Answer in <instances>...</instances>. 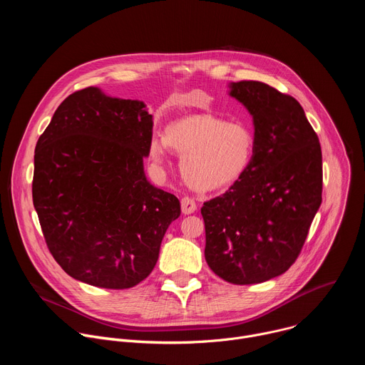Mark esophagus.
<instances>
[{"mask_svg":"<svg viewBox=\"0 0 365 365\" xmlns=\"http://www.w3.org/2000/svg\"><path fill=\"white\" fill-rule=\"evenodd\" d=\"M180 205H182V212H183L185 215L193 214V212L196 211V202H195L192 197H189V196L182 197Z\"/></svg>","mask_w":365,"mask_h":365,"instance_id":"obj_1","label":"esophagus"}]
</instances>
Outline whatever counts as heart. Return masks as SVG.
<instances>
[{"label": "heart", "instance_id": "1", "mask_svg": "<svg viewBox=\"0 0 365 365\" xmlns=\"http://www.w3.org/2000/svg\"><path fill=\"white\" fill-rule=\"evenodd\" d=\"M169 148L182 155L180 172L190 187L214 192L231 186L248 170L255 138L242 123L197 115L170 125L165 138L154 135L148 148L151 162L163 165Z\"/></svg>", "mask_w": 365, "mask_h": 365}]
</instances>
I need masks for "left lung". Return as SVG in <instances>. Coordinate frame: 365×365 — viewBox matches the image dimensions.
Segmentation results:
<instances>
[{"mask_svg":"<svg viewBox=\"0 0 365 365\" xmlns=\"http://www.w3.org/2000/svg\"><path fill=\"white\" fill-rule=\"evenodd\" d=\"M254 120L248 170L203 203L205 259L232 284L263 283L289 270L322 203V151L300 103L258 82L231 83Z\"/></svg>","mask_w":365,"mask_h":365,"instance_id":"1","label":"left lung"}]
</instances>
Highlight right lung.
Masks as SVG:
<instances>
[{
  "mask_svg": "<svg viewBox=\"0 0 365 365\" xmlns=\"http://www.w3.org/2000/svg\"><path fill=\"white\" fill-rule=\"evenodd\" d=\"M153 117L98 88L71 93L34 150L33 203L50 254L73 279L128 289L158 263L179 199L147 182Z\"/></svg>",
  "mask_w": 365,
  "mask_h": 365,
  "instance_id": "add662e5",
  "label": "right lung"
}]
</instances>
